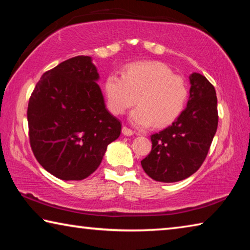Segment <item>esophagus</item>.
Instances as JSON below:
<instances>
[{"mask_svg": "<svg viewBox=\"0 0 250 250\" xmlns=\"http://www.w3.org/2000/svg\"><path fill=\"white\" fill-rule=\"evenodd\" d=\"M122 133H124L125 135H126V137H130V135H132L133 134V131L131 130V129H129L128 126H124V128H122Z\"/></svg>", "mask_w": 250, "mask_h": 250, "instance_id": "esophagus-1", "label": "esophagus"}]
</instances>
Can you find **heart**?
Returning <instances> with one entry per match:
<instances>
[{"instance_id":"b5f03b06","label":"heart","mask_w":250,"mask_h":250,"mask_svg":"<svg viewBox=\"0 0 250 250\" xmlns=\"http://www.w3.org/2000/svg\"><path fill=\"white\" fill-rule=\"evenodd\" d=\"M104 95L109 110L115 115H122L138 101L139 105L130 115L131 122L138 126L153 124L162 128L176 120L184 110L188 84L163 62H140L126 67L122 77L108 76Z\"/></svg>"}]
</instances>
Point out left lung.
<instances>
[{"instance_id":"obj_1","label":"left lung","mask_w":250,"mask_h":250,"mask_svg":"<svg viewBox=\"0 0 250 250\" xmlns=\"http://www.w3.org/2000/svg\"><path fill=\"white\" fill-rule=\"evenodd\" d=\"M191 89L188 107L179 118L151 135L152 150L141 161L151 179L172 183L194 174L206 159L217 130V97L205 76H189Z\"/></svg>"}]
</instances>
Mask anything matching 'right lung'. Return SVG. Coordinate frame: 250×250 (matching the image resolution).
Returning <instances> with one entry per match:
<instances>
[{
    "label": "right lung",
    "instance_id": "right-lung-1",
    "mask_svg": "<svg viewBox=\"0 0 250 250\" xmlns=\"http://www.w3.org/2000/svg\"><path fill=\"white\" fill-rule=\"evenodd\" d=\"M89 56L67 59L46 71L27 108L34 155L50 174L80 181L100 166L109 143L121 133V122L105 108Z\"/></svg>",
    "mask_w": 250,
    "mask_h": 250
}]
</instances>
